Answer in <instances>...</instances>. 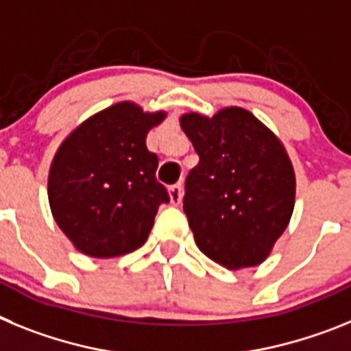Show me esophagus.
<instances>
[{
    "label": "esophagus",
    "mask_w": 351,
    "mask_h": 351,
    "mask_svg": "<svg viewBox=\"0 0 351 351\" xmlns=\"http://www.w3.org/2000/svg\"><path fill=\"white\" fill-rule=\"evenodd\" d=\"M182 197H184V189H182V185H173V187H169V201H171V205H180Z\"/></svg>",
    "instance_id": "obj_1"
}]
</instances>
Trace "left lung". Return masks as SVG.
<instances>
[{
	"label": "left lung",
	"instance_id": "obj_1",
	"mask_svg": "<svg viewBox=\"0 0 351 351\" xmlns=\"http://www.w3.org/2000/svg\"><path fill=\"white\" fill-rule=\"evenodd\" d=\"M180 127L199 155L184 196L196 245L230 270L263 263L295 206L297 180L285 145L239 106L213 117L185 112Z\"/></svg>",
	"mask_w": 351,
	"mask_h": 351
}]
</instances>
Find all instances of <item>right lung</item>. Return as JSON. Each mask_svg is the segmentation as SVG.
Returning <instances> with one entry per match:
<instances>
[{"label": "right lung", "instance_id": "add662e5", "mask_svg": "<svg viewBox=\"0 0 351 351\" xmlns=\"http://www.w3.org/2000/svg\"><path fill=\"white\" fill-rule=\"evenodd\" d=\"M166 117L123 100L79 123L60 145L49 169V206L79 252L117 258L146 242L158 206L169 201L155 180L158 158L146 136Z\"/></svg>", "mask_w": 351, "mask_h": 351}]
</instances>
